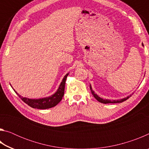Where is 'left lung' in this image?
Masks as SVG:
<instances>
[{
    "label": "left lung",
    "mask_w": 149,
    "mask_h": 149,
    "mask_svg": "<svg viewBox=\"0 0 149 149\" xmlns=\"http://www.w3.org/2000/svg\"><path fill=\"white\" fill-rule=\"evenodd\" d=\"M142 45L143 46V44L142 43ZM90 89H91V91L92 95H93V97H94L96 99H97L98 101L103 103V104H108V103H119V102H122L125 101V100H127V99H129V98L132 96V95H130L129 96H127V97H125V98H123L122 99H118V100H109V99H103L102 98H100V97H99L96 93H95L94 91L93 90L92 87H91V85L90 84Z\"/></svg>",
    "instance_id": "left-lung-1"
}]
</instances>
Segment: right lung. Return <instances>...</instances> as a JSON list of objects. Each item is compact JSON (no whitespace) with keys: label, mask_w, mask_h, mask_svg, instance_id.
Masks as SVG:
<instances>
[{"label":"right lung","mask_w":149,"mask_h":149,"mask_svg":"<svg viewBox=\"0 0 149 149\" xmlns=\"http://www.w3.org/2000/svg\"><path fill=\"white\" fill-rule=\"evenodd\" d=\"M68 74L69 73H68V74H66V75L64 77V78H63L62 82L60 83L58 89H57L56 91L55 92L53 95H50L49 97H44L41 98V99H29V98L24 97H22V96L19 95L13 88H12V89H14L15 93L19 96L20 99L23 100L25 103H26L27 105H29V107L33 108H37V109H47V108L55 107V106L57 105L60 101H61L63 96H64V94L65 80H66L67 76L68 75Z\"/></svg>","instance_id":"obj_1"}]
</instances>
